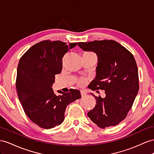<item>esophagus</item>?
<instances>
[{
	"label": "esophagus",
	"mask_w": 154,
	"mask_h": 154,
	"mask_svg": "<svg viewBox=\"0 0 154 154\" xmlns=\"http://www.w3.org/2000/svg\"><path fill=\"white\" fill-rule=\"evenodd\" d=\"M81 95L82 97H84L86 95V92L85 91V90H81Z\"/></svg>",
	"instance_id": "obj_1"
}]
</instances>
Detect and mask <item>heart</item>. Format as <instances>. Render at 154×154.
Masks as SVG:
<instances>
[{
  "mask_svg": "<svg viewBox=\"0 0 154 154\" xmlns=\"http://www.w3.org/2000/svg\"><path fill=\"white\" fill-rule=\"evenodd\" d=\"M85 54H88V55H90V56H94V55L92 53H85ZM85 82H86V81L85 79H81V80L79 81L78 84H79V85H81H81H83L85 83Z\"/></svg>",
  "mask_w": 154,
  "mask_h": 154,
  "instance_id": "heart-1",
  "label": "heart"
}]
</instances>
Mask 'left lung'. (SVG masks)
Returning <instances> with one entry per match:
<instances>
[{
	"label": "left lung",
	"mask_w": 154,
	"mask_h": 154,
	"mask_svg": "<svg viewBox=\"0 0 154 154\" xmlns=\"http://www.w3.org/2000/svg\"><path fill=\"white\" fill-rule=\"evenodd\" d=\"M85 51L97 56L96 76L89 86L92 90H105V97H97L96 105L87 115L98 127L118 125L127 116L139 89V73L133 54L114 40L79 42Z\"/></svg>",
	"instance_id": "8db88e82"
}]
</instances>
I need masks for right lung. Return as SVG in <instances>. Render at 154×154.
Masks as SVG:
<instances>
[{
    "label": "right lung",
    "instance_id": "add662e5",
    "mask_svg": "<svg viewBox=\"0 0 154 154\" xmlns=\"http://www.w3.org/2000/svg\"><path fill=\"white\" fill-rule=\"evenodd\" d=\"M77 43L42 41L19 60L15 85L19 100L26 116L42 128L61 124L67 106L81 97L79 90L70 89L68 93L58 90L61 94L56 95L52 88L55 75L62 71L63 57Z\"/></svg>",
    "mask_w": 154,
    "mask_h": 154
}]
</instances>
